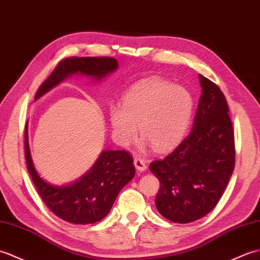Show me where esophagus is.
Listing matches in <instances>:
<instances>
[{
    "mask_svg": "<svg viewBox=\"0 0 260 260\" xmlns=\"http://www.w3.org/2000/svg\"><path fill=\"white\" fill-rule=\"evenodd\" d=\"M134 164H135L136 169H137L138 171L142 172V171H145V170L147 169L146 161L143 160L142 158H140V157H136V158L134 159Z\"/></svg>",
    "mask_w": 260,
    "mask_h": 260,
    "instance_id": "obj_1",
    "label": "esophagus"
}]
</instances>
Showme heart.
<instances>
[{"mask_svg": "<svg viewBox=\"0 0 260 260\" xmlns=\"http://www.w3.org/2000/svg\"><path fill=\"white\" fill-rule=\"evenodd\" d=\"M193 111L190 91L160 78L138 82L126 92L122 103L109 108L112 137L126 147L136 140L138 125L146 142L158 151L176 147L186 134Z\"/></svg>", "mask_w": 260, "mask_h": 260, "instance_id": "1", "label": "heart"}]
</instances>
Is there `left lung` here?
I'll return each mask as SVG.
<instances>
[{
	"label": "left lung",
	"mask_w": 260,
	"mask_h": 260,
	"mask_svg": "<svg viewBox=\"0 0 260 260\" xmlns=\"http://www.w3.org/2000/svg\"><path fill=\"white\" fill-rule=\"evenodd\" d=\"M201 95L193 128L186 139L150 171L159 179L154 203L166 219L188 223L205 217L223 194L235 168V137L220 88L199 76Z\"/></svg>",
	"instance_id": "8db88e82"
}]
</instances>
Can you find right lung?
Returning <instances> with one entry per match:
<instances>
[{
	"label": "right lung",
	"instance_id": "1",
	"mask_svg": "<svg viewBox=\"0 0 260 260\" xmlns=\"http://www.w3.org/2000/svg\"><path fill=\"white\" fill-rule=\"evenodd\" d=\"M117 68L118 61L109 56L67 57L40 86L36 100L72 74L101 80ZM24 139L26 166L34 186L48 208L67 222L89 224L100 221L111 210L120 190L135 176L134 159L129 152L106 150L79 180L67 186H53L44 181L34 168L27 142V125Z\"/></svg>",
	"mask_w": 260,
	"mask_h": 260
}]
</instances>
